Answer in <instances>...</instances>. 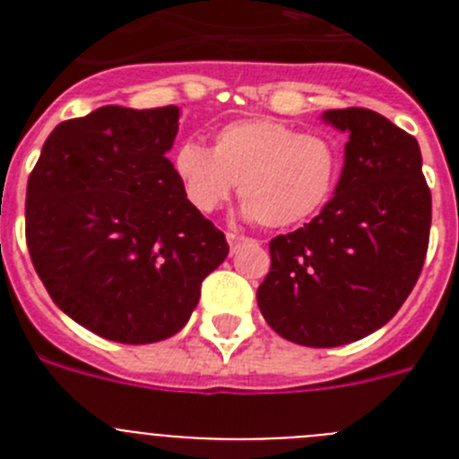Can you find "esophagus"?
I'll return each mask as SVG.
<instances>
[{"instance_id": "34e87169", "label": "esophagus", "mask_w": 459, "mask_h": 459, "mask_svg": "<svg viewBox=\"0 0 459 459\" xmlns=\"http://www.w3.org/2000/svg\"><path fill=\"white\" fill-rule=\"evenodd\" d=\"M227 241H230V246H232V248H237V246H241V243H248L250 238L248 237H241V234L230 232V234H227Z\"/></svg>"}]
</instances>
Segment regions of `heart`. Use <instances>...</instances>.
Segmentation results:
<instances>
[{
	"label": "heart",
	"mask_w": 459,
	"mask_h": 459,
	"mask_svg": "<svg viewBox=\"0 0 459 459\" xmlns=\"http://www.w3.org/2000/svg\"><path fill=\"white\" fill-rule=\"evenodd\" d=\"M172 165L200 213L225 204L238 184L241 216L280 230L306 222L331 200L342 158L324 135L273 119H243L222 126L211 149L190 140L179 144Z\"/></svg>",
	"instance_id": "b5f03b06"
}]
</instances>
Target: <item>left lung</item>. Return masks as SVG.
Instances as JSON below:
<instances>
[{
	"mask_svg": "<svg viewBox=\"0 0 459 459\" xmlns=\"http://www.w3.org/2000/svg\"><path fill=\"white\" fill-rule=\"evenodd\" d=\"M322 119L350 135L335 195L269 243L257 290L266 324L303 347H340L384 326L419 280L432 222L416 137L366 108Z\"/></svg>",
	"mask_w": 459,
	"mask_h": 459,
	"instance_id": "1",
	"label": "left lung"
}]
</instances>
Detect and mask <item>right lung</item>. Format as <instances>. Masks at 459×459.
Masks as SVG:
<instances>
[{
  "instance_id": "obj_1",
  "label": "right lung",
  "mask_w": 459,
  "mask_h": 459,
  "mask_svg": "<svg viewBox=\"0 0 459 459\" xmlns=\"http://www.w3.org/2000/svg\"><path fill=\"white\" fill-rule=\"evenodd\" d=\"M179 108L105 105L59 124L27 184V248L52 301L100 338L179 333L225 234L186 197L168 152Z\"/></svg>"
}]
</instances>
